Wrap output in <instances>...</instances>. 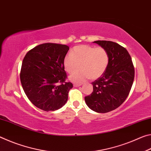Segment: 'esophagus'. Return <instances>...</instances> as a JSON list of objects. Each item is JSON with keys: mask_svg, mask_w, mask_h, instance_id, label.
Returning <instances> with one entry per match:
<instances>
[{"mask_svg": "<svg viewBox=\"0 0 151 151\" xmlns=\"http://www.w3.org/2000/svg\"><path fill=\"white\" fill-rule=\"evenodd\" d=\"M82 85L81 83H75L74 84V86H75V87H78V86Z\"/></svg>", "mask_w": 151, "mask_h": 151, "instance_id": "esophagus-1", "label": "esophagus"}]
</instances>
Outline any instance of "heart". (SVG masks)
I'll use <instances>...</instances> for the list:
<instances>
[{
	"mask_svg": "<svg viewBox=\"0 0 151 151\" xmlns=\"http://www.w3.org/2000/svg\"><path fill=\"white\" fill-rule=\"evenodd\" d=\"M109 64V55L105 48L90 45H80L74 47L71 54L64 59L65 70L74 74L81 68L82 70L70 76L76 83L85 81L86 78L96 79L105 72Z\"/></svg>",
	"mask_w": 151,
	"mask_h": 151,
	"instance_id": "1",
	"label": "heart"
}]
</instances>
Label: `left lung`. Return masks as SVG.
<instances>
[{
	"label": "left lung",
	"mask_w": 151,
	"mask_h": 151,
	"mask_svg": "<svg viewBox=\"0 0 151 151\" xmlns=\"http://www.w3.org/2000/svg\"><path fill=\"white\" fill-rule=\"evenodd\" d=\"M107 50L109 64L104 73L92 83L93 91L85 97L91 110L105 113L116 109L126 100L134 77V68L126 48L108 40L93 42Z\"/></svg>",
	"instance_id": "8db88e82"
}]
</instances>
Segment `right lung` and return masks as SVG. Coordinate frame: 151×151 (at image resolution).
<instances>
[{
  "instance_id": "right-lung-1",
  "label": "right lung",
  "mask_w": 151,
  "mask_h": 151,
  "mask_svg": "<svg viewBox=\"0 0 151 151\" xmlns=\"http://www.w3.org/2000/svg\"><path fill=\"white\" fill-rule=\"evenodd\" d=\"M69 47L56 43H44L28 52L22 60L20 78L30 101L45 111L62 107L73 87L66 82L64 59Z\"/></svg>"
}]
</instances>
